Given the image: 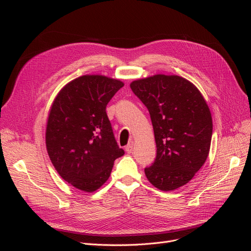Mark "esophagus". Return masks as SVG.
Here are the masks:
<instances>
[{
    "mask_svg": "<svg viewBox=\"0 0 251 251\" xmlns=\"http://www.w3.org/2000/svg\"><path fill=\"white\" fill-rule=\"evenodd\" d=\"M133 148H134V141H129L128 142V144L126 146V148H125V151L128 152V153H131L132 152V151H133Z\"/></svg>",
    "mask_w": 251,
    "mask_h": 251,
    "instance_id": "1",
    "label": "esophagus"
}]
</instances>
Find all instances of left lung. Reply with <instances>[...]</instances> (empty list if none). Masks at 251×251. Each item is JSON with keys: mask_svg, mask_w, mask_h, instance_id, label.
I'll return each instance as SVG.
<instances>
[{"mask_svg": "<svg viewBox=\"0 0 251 251\" xmlns=\"http://www.w3.org/2000/svg\"><path fill=\"white\" fill-rule=\"evenodd\" d=\"M148 108L154 132L156 156L144 169L152 185L163 191L187 184L209 152L213 120L197 87L177 75L156 74L130 84Z\"/></svg>", "mask_w": 251, "mask_h": 251, "instance_id": "obj_1", "label": "left lung"}]
</instances>
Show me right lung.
Instances as JSON below:
<instances>
[{
	"mask_svg": "<svg viewBox=\"0 0 251 251\" xmlns=\"http://www.w3.org/2000/svg\"><path fill=\"white\" fill-rule=\"evenodd\" d=\"M124 86L118 79L83 75L66 84L52 102L46 146L59 175L75 188L94 192L124 154L115 139L105 108Z\"/></svg>",
	"mask_w": 251,
	"mask_h": 251,
	"instance_id": "right-lung-1",
	"label": "right lung"
}]
</instances>
